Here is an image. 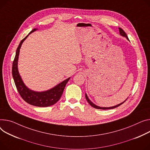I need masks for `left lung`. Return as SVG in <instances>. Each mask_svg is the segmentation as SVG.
Segmentation results:
<instances>
[{
    "instance_id": "obj_1",
    "label": "left lung",
    "mask_w": 150,
    "mask_h": 150,
    "mask_svg": "<svg viewBox=\"0 0 150 150\" xmlns=\"http://www.w3.org/2000/svg\"><path fill=\"white\" fill-rule=\"evenodd\" d=\"M119 32H120V34L121 35H122V36H124V37H126L128 40V37H127V34H126V33L124 31V30L122 29V28H119ZM86 100L87 101V102L89 103V104L91 105L92 107H94L95 108H97V109H102V110H107V109H112V108H116V107H119V105H121V104H122L127 99H127L125 101H124L123 103H121V104H118V105H115V106H113V107H99V106H97V105H95L92 102H91V100H90V99H88V96H87V95L86 94Z\"/></svg>"
}]
</instances>
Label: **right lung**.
<instances>
[{
  "instance_id": "right-lung-1",
  "label": "right lung",
  "mask_w": 150,
  "mask_h": 150,
  "mask_svg": "<svg viewBox=\"0 0 150 150\" xmlns=\"http://www.w3.org/2000/svg\"><path fill=\"white\" fill-rule=\"evenodd\" d=\"M37 29H34L30 32L29 34L35 31ZM28 34V35H29ZM26 36L20 43L16 51V56L13 63L12 67V75L14 79V81L16 86L17 91L23 98V100L27 103L34 105L36 107H48L55 104L60 99L63 92L64 91V87L69 80L70 78L66 79L60 84H58L54 88L49 90V91L42 92H37L29 90L24 84L22 78L20 76L18 69H17V62L19 55L20 49L22 46V44L28 36Z\"/></svg>"
}]
</instances>
